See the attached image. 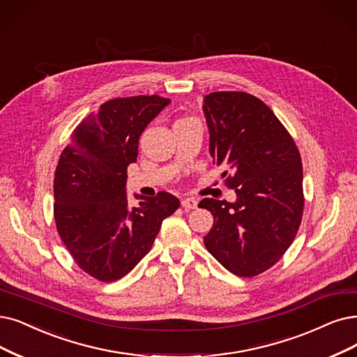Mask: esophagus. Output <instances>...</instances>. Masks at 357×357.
Wrapping results in <instances>:
<instances>
[{
  "instance_id": "1",
  "label": "esophagus",
  "mask_w": 357,
  "mask_h": 357,
  "mask_svg": "<svg viewBox=\"0 0 357 357\" xmlns=\"http://www.w3.org/2000/svg\"><path fill=\"white\" fill-rule=\"evenodd\" d=\"M181 206L184 209H195L197 206V201L195 197H186L181 201Z\"/></svg>"
}]
</instances>
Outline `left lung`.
<instances>
[{
    "instance_id": "obj_1",
    "label": "left lung",
    "mask_w": 357,
    "mask_h": 357,
    "mask_svg": "<svg viewBox=\"0 0 357 357\" xmlns=\"http://www.w3.org/2000/svg\"><path fill=\"white\" fill-rule=\"evenodd\" d=\"M204 112L213 164L231 169L225 184L237 195L233 204L199 202L213 215L205 246L230 273L255 277L281 259L301 227V153L273 109L250 93L212 92Z\"/></svg>"
}]
</instances>
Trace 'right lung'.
I'll return each instance as SVG.
<instances>
[{"instance_id":"1","label":"right lung","mask_w":357,"mask_h":357,"mask_svg":"<svg viewBox=\"0 0 357 357\" xmlns=\"http://www.w3.org/2000/svg\"><path fill=\"white\" fill-rule=\"evenodd\" d=\"M169 102L158 95L111 99L76 127L61 152L54 177L56 231L79 268L99 281L129 274L180 206L167 192L136 195L137 206L126 195L139 137Z\"/></svg>"}]
</instances>
